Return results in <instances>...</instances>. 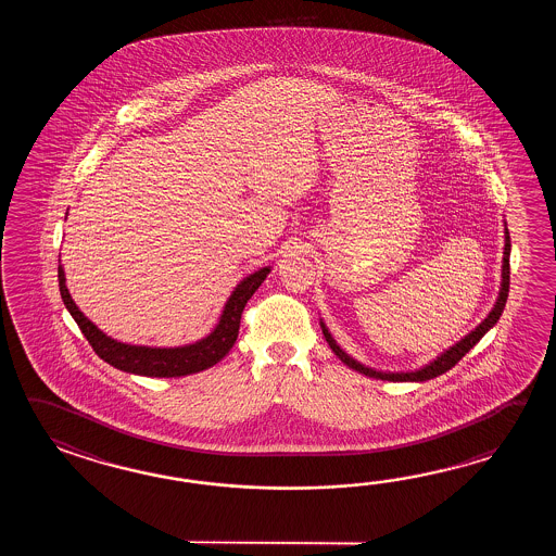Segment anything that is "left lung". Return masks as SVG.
<instances>
[{"instance_id": "1", "label": "left lung", "mask_w": 556, "mask_h": 556, "mask_svg": "<svg viewBox=\"0 0 556 556\" xmlns=\"http://www.w3.org/2000/svg\"><path fill=\"white\" fill-rule=\"evenodd\" d=\"M508 258H510V237H508V230L505 228V252H503V274H501V276H503V282H501V290H498L495 307L489 312V316H486L471 333H467V336L463 338L462 342L455 343L447 352H443V354L439 355L438 359H433L431 364H427V366L421 367V369L402 371V374H388V371H376V369H371V367H366L364 364L355 362L352 355L345 354L342 348L336 343V340L331 338V333L328 331V328H326V324L319 321L321 331H324V338H326V342L330 345L331 352L338 355L345 366L352 367V369L359 371V374H364L367 378L383 379V381H427V379L438 378L441 374L450 371L451 367L455 366V364L462 359L463 355L467 354L472 345L479 342L484 333L491 330L496 321H498V318H501V314H503V309H505V304H507L508 282H510V280H508V278H510Z\"/></svg>"}]
</instances>
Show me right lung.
I'll use <instances>...</instances> for the list:
<instances>
[{
  "instance_id": "obj_1",
  "label": "right lung",
  "mask_w": 556,
  "mask_h": 556,
  "mask_svg": "<svg viewBox=\"0 0 556 556\" xmlns=\"http://www.w3.org/2000/svg\"><path fill=\"white\" fill-rule=\"evenodd\" d=\"M268 273H270V266L247 276L228 298L216 328L199 342L180 345V348L130 345V343H121L109 338L94 326L91 319L85 318L79 307L75 306L72 294L65 286V273L61 264L58 268V278H60L63 304L77 321L79 330L84 331L87 342L91 343L94 354L99 355L103 362L109 366L117 367L121 371L147 376V378H180V376L199 374L202 369L213 367L230 352V348L237 342L242 309L252 294L261 288V283L266 280Z\"/></svg>"
}]
</instances>
